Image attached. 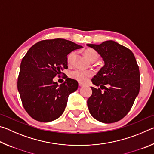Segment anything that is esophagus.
Wrapping results in <instances>:
<instances>
[{"instance_id": "obj_1", "label": "esophagus", "mask_w": 154, "mask_h": 154, "mask_svg": "<svg viewBox=\"0 0 154 154\" xmlns=\"http://www.w3.org/2000/svg\"><path fill=\"white\" fill-rule=\"evenodd\" d=\"M79 87H83V86H84V84H83L82 83L79 82Z\"/></svg>"}]
</instances>
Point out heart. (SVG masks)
I'll list each match as a JSON object with an SVG mask.
<instances>
[{
  "label": "heart",
  "mask_w": 154,
  "mask_h": 154,
  "mask_svg": "<svg viewBox=\"0 0 154 154\" xmlns=\"http://www.w3.org/2000/svg\"><path fill=\"white\" fill-rule=\"evenodd\" d=\"M85 56L90 61H96L99 58V54L97 51L92 48H88L85 50ZM76 55L75 51H72L67 56V62L69 64H71ZM92 72L90 71H84L81 69H75L69 72V77L72 79L78 81L81 83L87 82L88 79L92 76Z\"/></svg>",
  "instance_id": "1"
}]
</instances>
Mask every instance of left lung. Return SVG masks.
<instances>
[{
	"instance_id": "1",
	"label": "left lung",
	"mask_w": 154,
	"mask_h": 154,
	"mask_svg": "<svg viewBox=\"0 0 154 154\" xmlns=\"http://www.w3.org/2000/svg\"><path fill=\"white\" fill-rule=\"evenodd\" d=\"M100 54L104 66L92 79V94L88 106L93 118L103 123L119 121L131 109L140 90L139 68L132 52L113 41L87 44Z\"/></svg>"
}]
</instances>
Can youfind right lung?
Listing matches in <instances>:
<instances>
[{
    "label": "right lung",
    "instance_id": "right-lung-1",
    "mask_svg": "<svg viewBox=\"0 0 154 154\" xmlns=\"http://www.w3.org/2000/svg\"><path fill=\"white\" fill-rule=\"evenodd\" d=\"M82 48L63 38L43 40L31 47L22 58L17 90L26 111L35 120L51 122L63 113L78 82L66 78L58 85L53 79L68 69V54Z\"/></svg>",
    "mask_w": 154,
    "mask_h": 154
}]
</instances>
